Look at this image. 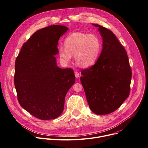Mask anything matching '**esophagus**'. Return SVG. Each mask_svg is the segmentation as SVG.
<instances>
[{
  "label": "esophagus",
  "instance_id": "34e87169",
  "mask_svg": "<svg viewBox=\"0 0 148 148\" xmlns=\"http://www.w3.org/2000/svg\"><path fill=\"white\" fill-rule=\"evenodd\" d=\"M75 75L76 77L77 78V77H79V73L78 72H75Z\"/></svg>",
  "mask_w": 148,
  "mask_h": 148
}]
</instances>
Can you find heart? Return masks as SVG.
I'll use <instances>...</instances> for the list:
<instances>
[{
	"mask_svg": "<svg viewBox=\"0 0 148 148\" xmlns=\"http://www.w3.org/2000/svg\"><path fill=\"white\" fill-rule=\"evenodd\" d=\"M65 48L59 50L60 60L69 63L72 56L75 61L82 67L94 64L97 60L101 48V41L95 34L73 32L68 36L64 41Z\"/></svg>",
	"mask_w": 148,
	"mask_h": 148,
	"instance_id": "1",
	"label": "heart"
}]
</instances>
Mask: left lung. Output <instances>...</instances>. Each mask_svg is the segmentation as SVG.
Instances as JSON below:
<instances>
[{"mask_svg":"<svg viewBox=\"0 0 148 148\" xmlns=\"http://www.w3.org/2000/svg\"><path fill=\"white\" fill-rule=\"evenodd\" d=\"M103 50L96 63L82 69L81 82L89 108L98 115L117 110L130 94L132 70L127 52L111 31L97 24Z\"/></svg>","mask_w":148,"mask_h":148,"instance_id":"left-lung-1","label":"left lung"}]
</instances>
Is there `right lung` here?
I'll return each mask as SVG.
<instances>
[{"label":"right lung","mask_w":148,"mask_h":148,"mask_svg":"<svg viewBox=\"0 0 148 148\" xmlns=\"http://www.w3.org/2000/svg\"><path fill=\"white\" fill-rule=\"evenodd\" d=\"M67 30L58 25L38 30L24 43L15 60L14 84L19 103L42 120L61 114L66 95L75 82L73 70L58 67L54 56L59 53L58 41Z\"/></svg>","instance_id":"1"}]
</instances>
